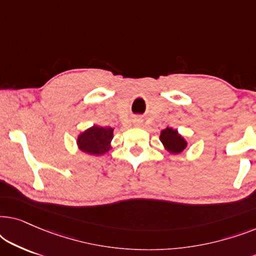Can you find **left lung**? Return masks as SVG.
Returning a JSON list of instances; mask_svg holds the SVG:
<instances>
[{"label": "left lung", "mask_w": 256, "mask_h": 256, "mask_svg": "<svg viewBox=\"0 0 256 256\" xmlns=\"http://www.w3.org/2000/svg\"><path fill=\"white\" fill-rule=\"evenodd\" d=\"M160 141L162 142L164 149L172 155L182 154L188 146V141L178 132L177 129L169 127L160 132Z\"/></svg>", "instance_id": "obj_1"}]
</instances>
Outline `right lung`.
Instances as JSON below:
<instances>
[{"instance_id": "add662e5", "label": "right lung", "mask_w": 256, "mask_h": 256, "mask_svg": "<svg viewBox=\"0 0 256 256\" xmlns=\"http://www.w3.org/2000/svg\"><path fill=\"white\" fill-rule=\"evenodd\" d=\"M114 129L94 124L80 132L76 138V146L82 152L92 156H101L112 149Z\"/></svg>"}]
</instances>
